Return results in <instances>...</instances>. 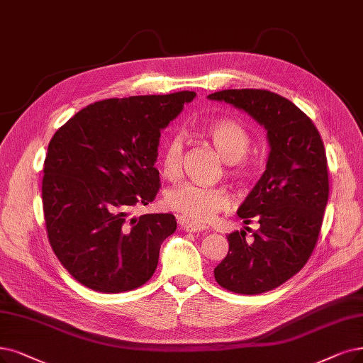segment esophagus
Wrapping results in <instances>:
<instances>
[{"mask_svg":"<svg viewBox=\"0 0 363 363\" xmlns=\"http://www.w3.org/2000/svg\"><path fill=\"white\" fill-rule=\"evenodd\" d=\"M179 226L180 229L186 230V232H208V226L206 225H199V223H195V222H187V220H183V219H179Z\"/></svg>","mask_w":363,"mask_h":363,"instance_id":"esophagus-1","label":"esophagus"}]
</instances>
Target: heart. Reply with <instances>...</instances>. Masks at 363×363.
<instances>
[{"instance_id":"b5f03b06","label":"heart","mask_w":363,"mask_h":363,"mask_svg":"<svg viewBox=\"0 0 363 363\" xmlns=\"http://www.w3.org/2000/svg\"><path fill=\"white\" fill-rule=\"evenodd\" d=\"M207 137L225 162L237 165L250 147V135L235 121H216L207 126ZM184 144L179 134H174L164 149L162 171L167 177H177L183 165ZM165 204L196 222H208L228 208L229 195L223 187H208L195 183H183L172 187L165 195Z\"/></svg>"}]
</instances>
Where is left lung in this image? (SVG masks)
<instances>
[{
    "label": "left lung",
    "mask_w": 363,
    "mask_h": 363,
    "mask_svg": "<svg viewBox=\"0 0 363 363\" xmlns=\"http://www.w3.org/2000/svg\"><path fill=\"white\" fill-rule=\"evenodd\" d=\"M250 114L267 129V169L238 208L259 229L228 235L229 252L214 279L234 294L257 295L279 287L302 269L320 234L329 198L326 152L308 116L292 101L265 89H226L208 95Z\"/></svg>",
    "instance_id": "8db88e82"
}]
</instances>
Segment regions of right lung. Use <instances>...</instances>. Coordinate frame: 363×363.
Returning <instances> with one entry per match:
<instances>
[{"label": "right lung", "mask_w": 363, "mask_h": 363, "mask_svg": "<svg viewBox=\"0 0 363 363\" xmlns=\"http://www.w3.org/2000/svg\"><path fill=\"white\" fill-rule=\"evenodd\" d=\"M195 92L98 101L52 137L43 176V211L52 249L83 286L103 294L133 291L157 267L176 217H129L159 192L155 168L161 131Z\"/></svg>", "instance_id": "add662e5"}]
</instances>
